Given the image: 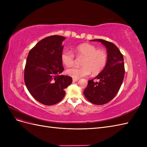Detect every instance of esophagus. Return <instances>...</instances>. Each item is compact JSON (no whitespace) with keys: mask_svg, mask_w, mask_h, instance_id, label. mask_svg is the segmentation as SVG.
Returning a JSON list of instances; mask_svg holds the SVG:
<instances>
[{"mask_svg":"<svg viewBox=\"0 0 147 147\" xmlns=\"http://www.w3.org/2000/svg\"><path fill=\"white\" fill-rule=\"evenodd\" d=\"M78 78H73V82H77L78 80Z\"/></svg>","mask_w":147,"mask_h":147,"instance_id":"34e87169","label":"esophagus"}]
</instances>
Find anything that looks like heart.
<instances>
[{
  "label": "heart",
  "instance_id": "heart-1",
  "mask_svg": "<svg viewBox=\"0 0 147 147\" xmlns=\"http://www.w3.org/2000/svg\"><path fill=\"white\" fill-rule=\"evenodd\" d=\"M78 57H84L81 65L82 67H72L66 70V74L74 78H80L90 75L97 74L102 72L107 63L108 56L105 51L97 50V47L91 43H84L74 48ZM62 63L66 67L74 64L75 56L69 50L65 49L61 53Z\"/></svg>",
  "mask_w": 147,
  "mask_h": 147
}]
</instances>
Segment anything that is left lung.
<instances>
[{
    "label": "left lung",
    "instance_id": "obj_1",
    "mask_svg": "<svg viewBox=\"0 0 147 147\" xmlns=\"http://www.w3.org/2000/svg\"><path fill=\"white\" fill-rule=\"evenodd\" d=\"M91 41L101 42L107 48V63L104 70L94 79L88 80L86 88L83 93L86 98L96 105H103L112 100L118 93L124 77L123 56L118 47L112 42L102 39Z\"/></svg>",
    "mask_w": 147,
    "mask_h": 147
}]
</instances>
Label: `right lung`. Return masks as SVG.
Returning a JSON list of instances; mask_svg holds the SVG:
<instances>
[{
	"label": "right lung",
	"instance_id": "obj_1",
	"mask_svg": "<svg viewBox=\"0 0 147 147\" xmlns=\"http://www.w3.org/2000/svg\"><path fill=\"white\" fill-rule=\"evenodd\" d=\"M65 38L51 35L41 40L30 50L26 60L25 84L34 98L44 105L58 103L72 82V77L60 75L64 69L61 55Z\"/></svg>",
	"mask_w": 147,
	"mask_h": 147
}]
</instances>
